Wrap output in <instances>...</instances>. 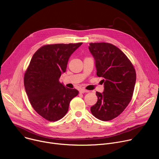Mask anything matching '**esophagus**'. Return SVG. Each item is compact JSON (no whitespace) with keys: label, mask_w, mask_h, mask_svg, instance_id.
I'll use <instances>...</instances> for the list:
<instances>
[{"label":"esophagus","mask_w":159,"mask_h":159,"mask_svg":"<svg viewBox=\"0 0 159 159\" xmlns=\"http://www.w3.org/2000/svg\"><path fill=\"white\" fill-rule=\"evenodd\" d=\"M89 92V91L88 90H86V89H80V93H88Z\"/></svg>","instance_id":"obj_1"}]
</instances>
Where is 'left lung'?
Wrapping results in <instances>:
<instances>
[{
    "label": "left lung",
    "mask_w": 159,
    "mask_h": 159,
    "mask_svg": "<svg viewBox=\"0 0 159 159\" xmlns=\"http://www.w3.org/2000/svg\"><path fill=\"white\" fill-rule=\"evenodd\" d=\"M97 75L103 77L102 93L97 92L98 101L91 107L97 119L107 121L118 116L130 103L135 84L136 73L130 61L118 47L108 43H91Z\"/></svg>",
    "instance_id": "8db88e82"
}]
</instances>
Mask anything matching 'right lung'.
<instances>
[{"mask_svg":"<svg viewBox=\"0 0 159 159\" xmlns=\"http://www.w3.org/2000/svg\"><path fill=\"white\" fill-rule=\"evenodd\" d=\"M82 43L47 45L32 57L25 73L24 86L35 111L49 121L61 120L68 111L70 101L79 94L75 89L59 82L73 53Z\"/></svg>","mask_w":159,"mask_h":159,"instance_id":"obj_1","label":"right lung"}]
</instances>
